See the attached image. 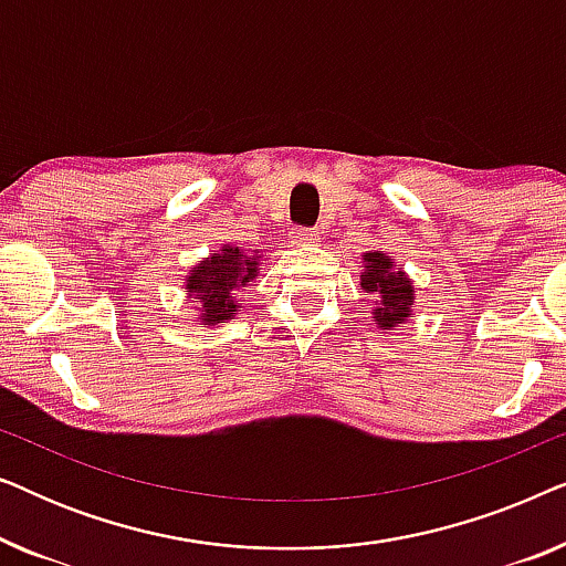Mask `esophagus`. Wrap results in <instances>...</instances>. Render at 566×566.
<instances>
[{
	"instance_id": "34e87169",
	"label": "esophagus",
	"mask_w": 566,
	"mask_h": 566,
	"mask_svg": "<svg viewBox=\"0 0 566 566\" xmlns=\"http://www.w3.org/2000/svg\"><path fill=\"white\" fill-rule=\"evenodd\" d=\"M291 237H293V242H296V244H308V242H316L319 231H314V229H296Z\"/></svg>"
}]
</instances>
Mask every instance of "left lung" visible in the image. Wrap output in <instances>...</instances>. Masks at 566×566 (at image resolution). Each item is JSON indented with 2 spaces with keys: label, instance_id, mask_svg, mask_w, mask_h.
<instances>
[{
  "label": "left lung",
  "instance_id": "left-lung-1",
  "mask_svg": "<svg viewBox=\"0 0 566 566\" xmlns=\"http://www.w3.org/2000/svg\"><path fill=\"white\" fill-rule=\"evenodd\" d=\"M366 273L360 275V285L366 293H378V306L374 308V319L378 327L391 329L409 319L415 304L412 281L401 273V268H394L391 260L381 252H366Z\"/></svg>",
  "mask_w": 566,
  "mask_h": 566
}]
</instances>
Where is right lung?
I'll list each match as a JSON object with an SVG mask.
<instances>
[{"instance_id":"add662e5","label":"right lung","mask_w":566,"mask_h":566,"mask_svg":"<svg viewBox=\"0 0 566 566\" xmlns=\"http://www.w3.org/2000/svg\"><path fill=\"white\" fill-rule=\"evenodd\" d=\"M254 275H258L254 254H244L239 247H223L219 254H211L196 270H190L185 289L203 304L200 306L203 308V322L219 324L239 312L231 293L244 289Z\"/></svg>"}]
</instances>
